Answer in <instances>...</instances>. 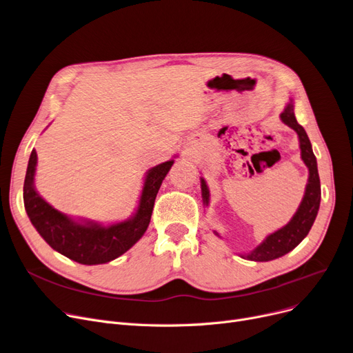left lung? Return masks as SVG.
Returning <instances> with one entry per match:
<instances>
[{
  "label": "left lung",
  "instance_id": "1",
  "mask_svg": "<svg viewBox=\"0 0 353 353\" xmlns=\"http://www.w3.org/2000/svg\"><path fill=\"white\" fill-rule=\"evenodd\" d=\"M280 117L283 123L290 126L299 135L301 159H303V162L309 168V181L306 185L305 196L301 199V204L297 208L292 220L280 230L270 234V236H267L265 240L260 245H257L253 251H250L248 254H241L243 259L251 260V261H270L288 254L289 251H292L296 245H299L301 240L307 236L316 220L319 205H321V179H319L316 157L312 150V143L309 141L306 130L296 121L294 106L292 100L290 103L284 108ZM201 191H203L204 204L208 205L210 191L203 178H201ZM215 234L218 236V232Z\"/></svg>",
  "mask_w": 353,
  "mask_h": 353
}]
</instances>
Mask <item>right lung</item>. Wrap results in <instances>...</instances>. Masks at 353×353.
I'll use <instances>...</instances> for the list:
<instances>
[{"mask_svg": "<svg viewBox=\"0 0 353 353\" xmlns=\"http://www.w3.org/2000/svg\"><path fill=\"white\" fill-rule=\"evenodd\" d=\"M174 159L150 168L146 174L137 212L122 223L102 225L94 221H74L57 211L34 188L37 152L32 149L24 179V207L31 224L53 250L80 264L109 263L135 244L148 228L157 194Z\"/></svg>", "mask_w": 353, "mask_h": 353, "instance_id": "obj_1", "label": "right lung"}]
</instances>
